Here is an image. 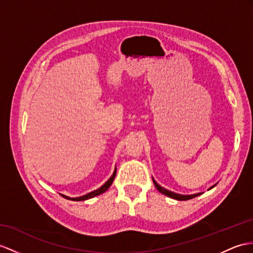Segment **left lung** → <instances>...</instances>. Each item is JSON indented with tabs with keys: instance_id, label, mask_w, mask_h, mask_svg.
<instances>
[{
	"instance_id": "1",
	"label": "left lung",
	"mask_w": 253,
	"mask_h": 253,
	"mask_svg": "<svg viewBox=\"0 0 253 253\" xmlns=\"http://www.w3.org/2000/svg\"><path fill=\"white\" fill-rule=\"evenodd\" d=\"M152 181H153V183H155L156 188L159 190V192H161L162 194H164V195H166V196H169V198H171V199L177 200V201H188V200H191V199L195 198V196H199V195H201V194H202V193H196V194H191V195L178 194V193L171 192V191H169V190H166L165 188L161 187V186H160V184H159L155 179H153V178H152ZM214 186H215V184H214ZM214 186H212V187L209 188V190L212 189Z\"/></svg>"
}]
</instances>
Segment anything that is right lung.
Instances as JSON below:
<instances>
[{"label":"right lung","instance_id":"right-lung-1","mask_svg":"<svg viewBox=\"0 0 253 253\" xmlns=\"http://www.w3.org/2000/svg\"><path fill=\"white\" fill-rule=\"evenodd\" d=\"M116 173H117V169H115L114 174L112 175V177H110L109 179H108L105 183H104L101 188H98V189H96V190H94V191H92V192L87 193L85 195L79 196V198H69V196L63 195V194H61V195H62L63 198H65V199H67V200H72V201H85V200H89V199L94 198V196L100 195V194L105 192V191H107L108 188H109L110 186H112V183H113V181H114V179H115V177H116Z\"/></svg>","mask_w":253,"mask_h":253}]
</instances>
